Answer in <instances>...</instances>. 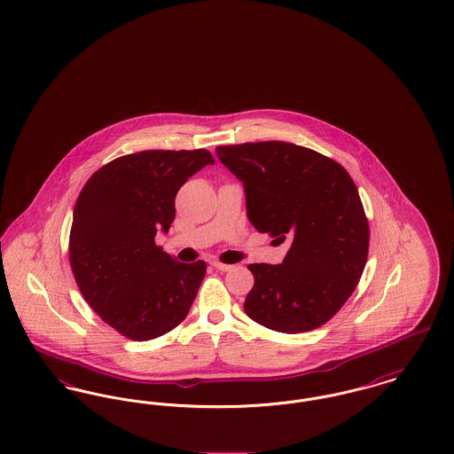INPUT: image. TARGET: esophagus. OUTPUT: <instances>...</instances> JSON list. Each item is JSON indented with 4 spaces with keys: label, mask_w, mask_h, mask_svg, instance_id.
<instances>
[{
    "label": "esophagus",
    "mask_w": 454,
    "mask_h": 454,
    "mask_svg": "<svg viewBox=\"0 0 454 454\" xmlns=\"http://www.w3.org/2000/svg\"><path fill=\"white\" fill-rule=\"evenodd\" d=\"M213 267L217 269V270H221V272H228V270L233 269V265H230V263H221V262H213Z\"/></svg>",
    "instance_id": "esophagus-1"
}]
</instances>
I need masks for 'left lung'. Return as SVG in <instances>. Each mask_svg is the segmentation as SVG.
Listing matches in <instances>:
<instances>
[{"label":"left lung","instance_id":"1","mask_svg":"<svg viewBox=\"0 0 454 454\" xmlns=\"http://www.w3.org/2000/svg\"><path fill=\"white\" fill-rule=\"evenodd\" d=\"M219 161L245 189L260 233L291 241L281 263H250L255 284L245 313L282 333L326 324L363 276L369 226L356 184L320 153L282 141L217 146Z\"/></svg>","mask_w":454,"mask_h":454}]
</instances>
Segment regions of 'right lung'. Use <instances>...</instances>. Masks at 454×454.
<instances>
[{"instance_id":"right-lung-1","label":"right lung","mask_w":454,"mask_h":454,"mask_svg":"<svg viewBox=\"0 0 454 454\" xmlns=\"http://www.w3.org/2000/svg\"><path fill=\"white\" fill-rule=\"evenodd\" d=\"M213 154L141 152L121 156L88 178L69 235L76 284L98 317L128 339L145 342L187 317L206 262L182 263L154 245L168 233L178 189Z\"/></svg>"}]
</instances>
